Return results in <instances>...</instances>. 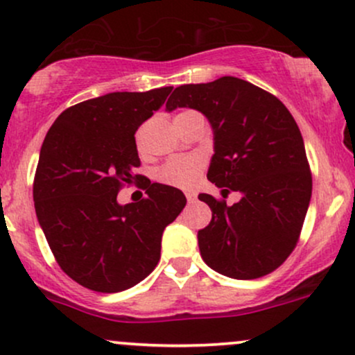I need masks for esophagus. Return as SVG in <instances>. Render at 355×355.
<instances>
[{"label": "esophagus", "instance_id": "1", "mask_svg": "<svg viewBox=\"0 0 355 355\" xmlns=\"http://www.w3.org/2000/svg\"><path fill=\"white\" fill-rule=\"evenodd\" d=\"M185 197H187V202H189V203L197 202V193H193V191H187Z\"/></svg>", "mask_w": 355, "mask_h": 355}]
</instances>
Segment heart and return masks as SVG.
<instances>
[{
    "label": "heart",
    "instance_id": "obj_1",
    "mask_svg": "<svg viewBox=\"0 0 355 355\" xmlns=\"http://www.w3.org/2000/svg\"><path fill=\"white\" fill-rule=\"evenodd\" d=\"M203 168L198 157H177L168 160L157 172V180L175 189H191L200 177Z\"/></svg>",
    "mask_w": 355,
    "mask_h": 355
}]
</instances>
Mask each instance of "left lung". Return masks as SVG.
Returning a JSON list of instances; mask_svg holds the SVG:
<instances>
[{
	"mask_svg": "<svg viewBox=\"0 0 355 355\" xmlns=\"http://www.w3.org/2000/svg\"><path fill=\"white\" fill-rule=\"evenodd\" d=\"M193 108L214 132L207 178L239 191L234 205L209 193L198 198L211 220L198 230L203 262L230 279H259L282 266L299 240L312 195V175L300 130L285 105L235 76L182 85L166 112Z\"/></svg>",
	"mask_w": 355,
	"mask_h": 355,
	"instance_id": "1",
	"label": "left lung"
}]
</instances>
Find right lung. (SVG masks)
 <instances>
[{
    "instance_id": "1",
    "label": "right lung",
    "mask_w": 355,
    "mask_h": 355,
    "mask_svg": "<svg viewBox=\"0 0 355 355\" xmlns=\"http://www.w3.org/2000/svg\"><path fill=\"white\" fill-rule=\"evenodd\" d=\"M172 92H115L64 110L48 130L36 166V217L56 262L75 282L113 294L157 267L162 234L185 207L182 190L144 187L120 205L123 183L140 180L135 132Z\"/></svg>"
}]
</instances>
